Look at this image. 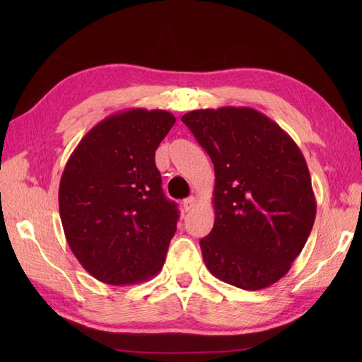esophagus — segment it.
Returning a JSON list of instances; mask_svg holds the SVG:
<instances>
[{
    "label": "esophagus",
    "mask_w": 362,
    "mask_h": 362,
    "mask_svg": "<svg viewBox=\"0 0 362 362\" xmlns=\"http://www.w3.org/2000/svg\"><path fill=\"white\" fill-rule=\"evenodd\" d=\"M196 198H193V196H190V198H187V199H184L182 201V208H184V211H190L192 208H194V205H196Z\"/></svg>",
    "instance_id": "esophagus-1"
}]
</instances>
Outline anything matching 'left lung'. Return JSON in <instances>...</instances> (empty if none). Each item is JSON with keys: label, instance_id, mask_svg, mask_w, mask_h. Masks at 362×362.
Here are the masks:
<instances>
[{"label": "left lung", "instance_id": "8db88e82", "mask_svg": "<svg viewBox=\"0 0 362 362\" xmlns=\"http://www.w3.org/2000/svg\"><path fill=\"white\" fill-rule=\"evenodd\" d=\"M181 120L214 164V225L199 242L205 266L238 288L272 286L290 270L315 221L299 146L250 107L193 110Z\"/></svg>", "mask_w": 362, "mask_h": 362}]
</instances>
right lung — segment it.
<instances>
[{
	"instance_id": "add662e5",
	"label": "right lung",
	"mask_w": 362,
	"mask_h": 362,
	"mask_svg": "<svg viewBox=\"0 0 362 362\" xmlns=\"http://www.w3.org/2000/svg\"><path fill=\"white\" fill-rule=\"evenodd\" d=\"M164 110L105 117L64 166L59 208L64 235L80 264L110 286L156 276L177 231L178 208L161 189L156 151L175 124Z\"/></svg>"
}]
</instances>
